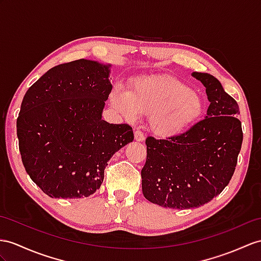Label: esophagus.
Listing matches in <instances>:
<instances>
[{
  "instance_id": "1",
  "label": "esophagus",
  "mask_w": 261,
  "mask_h": 261,
  "mask_svg": "<svg viewBox=\"0 0 261 261\" xmlns=\"http://www.w3.org/2000/svg\"><path fill=\"white\" fill-rule=\"evenodd\" d=\"M134 137H135V141H136V142H143L144 138H145L143 133L139 132V130H136V132L134 133Z\"/></svg>"
}]
</instances>
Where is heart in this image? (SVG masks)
Returning a JSON list of instances; mask_svg holds the SVG:
<instances>
[{
  "label": "heart",
  "instance_id": "b5f03b06",
  "mask_svg": "<svg viewBox=\"0 0 261 261\" xmlns=\"http://www.w3.org/2000/svg\"><path fill=\"white\" fill-rule=\"evenodd\" d=\"M110 98L112 105L130 122L141 112L150 114V129L161 137L187 130L204 112L200 95L171 76H143L132 82L130 90L116 85Z\"/></svg>",
  "mask_w": 261,
  "mask_h": 261
}]
</instances>
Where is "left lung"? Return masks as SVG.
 Wrapping results in <instances>:
<instances>
[{
  "label": "left lung",
  "mask_w": 261,
  "mask_h": 261,
  "mask_svg": "<svg viewBox=\"0 0 261 261\" xmlns=\"http://www.w3.org/2000/svg\"><path fill=\"white\" fill-rule=\"evenodd\" d=\"M206 87L207 115L186 132L164 139L146 138L142 169L145 198L166 208L207 204L229 184L243 144L237 101L208 73L193 72Z\"/></svg>",
  "instance_id": "obj_1"
}]
</instances>
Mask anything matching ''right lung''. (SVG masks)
<instances>
[{
    "mask_svg": "<svg viewBox=\"0 0 261 261\" xmlns=\"http://www.w3.org/2000/svg\"><path fill=\"white\" fill-rule=\"evenodd\" d=\"M111 64L57 65L25 93L16 120L25 170L52 198L93 195L112 156L134 141L129 125L101 119L112 92Z\"/></svg>",
    "mask_w": 261,
    "mask_h": 261,
    "instance_id": "obj_1",
    "label": "right lung"
}]
</instances>
